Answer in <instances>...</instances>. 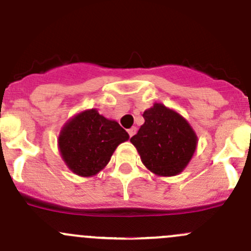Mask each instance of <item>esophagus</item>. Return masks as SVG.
Segmentation results:
<instances>
[{"label": "esophagus", "instance_id": "obj_1", "mask_svg": "<svg viewBox=\"0 0 251 251\" xmlns=\"http://www.w3.org/2000/svg\"><path fill=\"white\" fill-rule=\"evenodd\" d=\"M127 132H128V135H130V137H132V136L135 135L136 132H137V128H136L135 126H132V127H131V128H128Z\"/></svg>", "mask_w": 251, "mask_h": 251}]
</instances>
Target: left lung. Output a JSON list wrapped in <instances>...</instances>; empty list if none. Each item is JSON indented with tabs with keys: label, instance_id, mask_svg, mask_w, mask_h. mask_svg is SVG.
<instances>
[{
	"label": "left lung",
	"instance_id": "1",
	"mask_svg": "<svg viewBox=\"0 0 251 251\" xmlns=\"http://www.w3.org/2000/svg\"><path fill=\"white\" fill-rule=\"evenodd\" d=\"M144 124L131 137L142 163L158 176H175L184 170L196 151L198 137L178 113L155 103L143 113Z\"/></svg>",
	"mask_w": 251,
	"mask_h": 251
}]
</instances>
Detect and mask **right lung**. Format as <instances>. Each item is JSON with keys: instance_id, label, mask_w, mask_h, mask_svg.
<instances>
[{"instance_id": "obj_1", "label": "right lung", "mask_w": 251, "mask_h": 251, "mask_svg": "<svg viewBox=\"0 0 251 251\" xmlns=\"http://www.w3.org/2000/svg\"><path fill=\"white\" fill-rule=\"evenodd\" d=\"M128 133L97 109L83 110L63 126L58 137L60 155L74 174L90 177L107 166L116 147Z\"/></svg>"}]
</instances>
